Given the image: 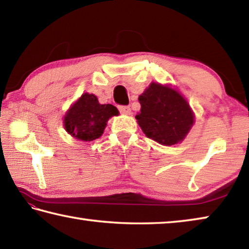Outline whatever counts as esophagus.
Here are the masks:
<instances>
[{"label":"esophagus","instance_id":"obj_1","mask_svg":"<svg viewBox=\"0 0 249 249\" xmlns=\"http://www.w3.org/2000/svg\"><path fill=\"white\" fill-rule=\"evenodd\" d=\"M119 109L121 112L125 113V114H130V107H128V105H120Z\"/></svg>","mask_w":249,"mask_h":249}]
</instances>
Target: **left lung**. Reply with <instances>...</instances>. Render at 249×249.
Segmentation results:
<instances>
[{"label": "left lung", "instance_id": "8db88e82", "mask_svg": "<svg viewBox=\"0 0 249 249\" xmlns=\"http://www.w3.org/2000/svg\"><path fill=\"white\" fill-rule=\"evenodd\" d=\"M138 125L148 138L159 144H178L193 125V113L187 101L176 90L153 82L140 95Z\"/></svg>", "mask_w": 249, "mask_h": 249}]
</instances>
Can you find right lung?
Wrapping results in <instances>:
<instances>
[{
    "instance_id": "add662e5",
    "label": "right lung",
    "mask_w": 249,
    "mask_h": 249,
    "mask_svg": "<svg viewBox=\"0 0 249 249\" xmlns=\"http://www.w3.org/2000/svg\"><path fill=\"white\" fill-rule=\"evenodd\" d=\"M117 114L112 104H100L95 95L84 93L65 116V127L78 140L91 142L103 134L109 117Z\"/></svg>"
}]
</instances>
